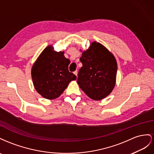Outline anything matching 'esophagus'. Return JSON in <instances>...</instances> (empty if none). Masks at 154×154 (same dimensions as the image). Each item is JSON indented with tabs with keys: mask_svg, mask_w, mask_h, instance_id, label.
I'll list each match as a JSON object with an SVG mask.
<instances>
[{
	"mask_svg": "<svg viewBox=\"0 0 154 154\" xmlns=\"http://www.w3.org/2000/svg\"><path fill=\"white\" fill-rule=\"evenodd\" d=\"M73 73L77 77V73H78V72H77V71H75L74 72H73Z\"/></svg>",
	"mask_w": 154,
	"mask_h": 154,
	"instance_id": "34e87169",
	"label": "esophagus"
}]
</instances>
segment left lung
<instances>
[{
  "label": "left lung",
  "instance_id": "8db88e82",
  "mask_svg": "<svg viewBox=\"0 0 154 154\" xmlns=\"http://www.w3.org/2000/svg\"><path fill=\"white\" fill-rule=\"evenodd\" d=\"M82 66L78 73L77 84L93 100H99L110 94L116 86L117 64L106 47L92 42L80 58Z\"/></svg>",
  "mask_w": 154,
  "mask_h": 154
}]
</instances>
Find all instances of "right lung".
<instances>
[{"label": "right lung", "instance_id": "right-lung-1", "mask_svg": "<svg viewBox=\"0 0 154 154\" xmlns=\"http://www.w3.org/2000/svg\"><path fill=\"white\" fill-rule=\"evenodd\" d=\"M64 51L54 50L51 45L44 50L32 68L33 86L38 93L47 99H54L63 93L76 76L69 72L70 60Z\"/></svg>", "mask_w": 154, "mask_h": 154}]
</instances>
